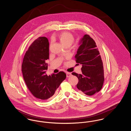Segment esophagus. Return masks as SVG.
<instances>
[{
	"label": "esophagus",
	"mask_w": 131,
	"mask_h": 131,
	"mask_svg": "<svg viewBox=\"0 0 131 131\" xmlns=\"http://www.w3.org/2000/svg\"><path fill=\"white\" fill-rule=\"evenodd\" d=\"M71 75H72V74H71V73H69V72H66V77H67V78L70 77Z\"/></svg>",
	"instance_id": "34e87169"
}]
</instances>
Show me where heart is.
<instances>
[{"label":"heart","instance_id":"heart-1","mask_svg":"<svg viewBox=\"0 0 131 131\" xmlns=\"http://www.w3.org/2000/svg\"><path fill=\"white\" fill-rule=\"evenodd\" d=\"M57 37L63 46H70L74 41L75 38L74 35L70 32L64 31L59 34Z\"/></svg>","mask_w":131,"mask_h":131}]
</instances>
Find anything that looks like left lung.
<instances>
[{
    "label": "left lung",
    "instance_id": "8db88e82",
    "mask_svg": "<svg viewBox=\"0 0 131 131\" xmlns=\"http://www.w3.org/2000/svg\"><path fill=\"white\" fill-rule=\"evenodd\" d=\"M75 56V61L82 65L81 74L72 73L79 82L77 87L79 92L92 96L99 92L104 82L103 63L98 49L93 39L85 34Z\"/></svg>",
    "mask_w": 131,
    "mask_h": 131
}]
</instances>
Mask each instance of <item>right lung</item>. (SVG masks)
I'll return each mask as SVG.
<instances>
[{
	"label": "right lung",
	"mask_w": 131,
	"mask_h": 131,
	"mask_svg": "<svg viewBox=\"0 0 131 131\" xmlns=\"http://www.w3.org/2000/svg\"><path fill=\"white\" fill-rule=\"evenodd\" d=\"M49 58V42L45 37L35 40L26 51L21 65L25 84L32 94L40 100L51 97L66 78L62 71L50 75H45Z\"/></svg>",
	"instance_id": "right-lung-1"
}]
</instances>
